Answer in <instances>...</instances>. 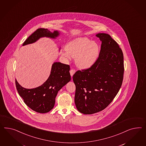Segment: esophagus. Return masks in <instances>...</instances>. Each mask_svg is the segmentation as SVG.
<instances>
[{"label": "esophagus", "instance_id": "esophagus-1", "mask_svg": "<svg viewBox=\"0 0 146 146\" xmlns=\"http://www.w3.org/2000/svg\"><path fill=\"white\" fill-rule=\"evenodd\" d=\"M70 74H71V76L72 77L73 75H74L75 73V70H73V69H71L70 71Z\"/></svg>", "mask_w": 146, "mask_h": 146}]
</instances>
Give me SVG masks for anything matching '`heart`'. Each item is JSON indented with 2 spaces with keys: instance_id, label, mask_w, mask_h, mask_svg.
Instances as JSON below:
<instances>
[{
  "instance_id": "b5f03b06",
  "label": "heart",
  "mask_w": 146,
  "mask_h": 146,
  "mask_svg": "<svg viewBox=\"0 0 146 146\" xmlns=\"http://www.w3.org/2000/svg\"><path fill=\"white\" fill-rule=\"evenodd\" d=\"M98 43L87 38H78L67 43L62 55L66 58H75V63L81 69L91 67L98 57Z\"/></svg>"
}]
</instances>
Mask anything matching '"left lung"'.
<instances>
[{
  "instance_id": "obj_1",
  "label": "left lung",
  "mask_w": 146,
  "mask_h": 146,
  "mask_svg": "<svg viewBox=\"0 0 146 146\" xmlns=\"http://www.w3.org/2000/svg\"><path fill=\"white\" fill-rule=\"evenodd\" d=\"M96 36L102 41L98 59L91 67L78 71L73 76L75 106L84 114L106 108L117 94L123 79V54L118 43L106 33Z\"/></svg>"
}]
</instances>
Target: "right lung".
Segmentation results:
<instances>
[{"label":"right lung","mask_w":146,"mask_h":146,"mask_svg":"<svg viewBox=\"0 0 146 146\" xmlns=\"http://www.w3.org/2000/svg\"><path fill=\"white\" fill-rule=\"evenodd\" d=\"M59 35L58 31L51 32L47 29L40 28L28 37L23 46L34 43L42 37L55 39ZM70 70L68 65L55 62L52 65L48 79L41 86L33 89H26L16 80L17 90L24 102L31 110L39 113H48L54 107L58 91L70 81Z\"/></svg>","instance_id":"right-lung-1"}]
</instances>
